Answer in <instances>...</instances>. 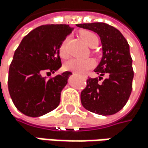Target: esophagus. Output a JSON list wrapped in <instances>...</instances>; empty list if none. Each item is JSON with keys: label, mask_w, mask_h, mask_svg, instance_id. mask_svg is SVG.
Segmentation results:
<instances>
[{"label": "esophagus", "mask_w": 148, "mask_h": 148, "mask_svg": "<svg viewBox=\"0 0 148 148\" xmlns=\"http://www.w3.org/2000/svg\"><path fill=\"white\" fill-rule=\"evenodd\" d=\"M84 78H87V75H84Z\"/></svg>", "instance_id": "34e87169"}]
</instances>
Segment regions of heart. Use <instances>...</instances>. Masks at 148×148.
<instances>
[{"label":"heart","instance_id":"obj_1","mask_svg":"<svg viewBox=\"0 0 148 148\" xmlns=\"http://www.w3.org/2000/svg\"><path fill=\"white\" fill-rule=\"evenodd\" d=\"M81 37L82 39L85 41V43L89 45L90 47H95L98 45L99 39L97 36L93 33L92 31L89 30H84L81 32ZM67 42H68V38H66L61 44L60 45L59 47V53L62 58H66L68 55L67 51ZM95 66V61L91 58H87V59H70L68 60L65 65L64 67L66 70L68 71H73L76 73H84L88 69L92 68Z\"/></svg>","mask_w":148,"mask_h":148}]
</instances>
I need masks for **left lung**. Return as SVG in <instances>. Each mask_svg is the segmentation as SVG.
<instances>
[{
	"instance_id": "8db88e82",
	"label": "left lung",
	"mask_w": 148,
	"mask_h": 148,
	"mask_svg": "<svg viewBox=\"0 0 148 148\" xmlns=\"http://www.w3.org/2000/svg\"><path fill=\"white\" fill-rule=\"evenodd\" d=\"M98 34L103 46V58L95 69L98 78H88L81 93L82 106L98 115L119 112L126 104L132 88L133 69L130 47L120 31L104 23L76 24ZM108 77L102 84L101 76Z\"/></svg>"
}]
</instances>
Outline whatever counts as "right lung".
I'll use <instances>...</instances> for the list:
<instances>
[{"mask_svg":"<svg viewBox=\"0 0 148 148\" xmlns=\"http://www.w3.org/2000/svg\"><path fill=\"white\" fill-rule=\"evenodd\" d=\"M73 30L67 24L41 25L26 35L9 66L8 86L15 106L28 117H40L56 109L71 72L54 77L61 66L59 47Z\"/></svg>","mask_w":148,"mask_h":148,"instance_id":"1","label":"right lung"}]
</instances>
